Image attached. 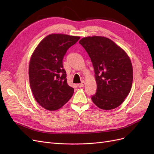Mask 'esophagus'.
<instances>
[{
  "mask_svg": "<svg viewBox=\"0 0 154 154\" xmlns=\"http://www.w3.org/2000/svg\"><path fill=\"white\" fill-rule=\"evenodd\" d=\"M84 85H85V82H82L81 83H80V84L78 85L79 87H83Z\"/></svg>",
  "mask_w": 154,
  "mask_h": 154,
  "instance_id": "34e87169",
  "label": "esophagus"
}]
</instances>
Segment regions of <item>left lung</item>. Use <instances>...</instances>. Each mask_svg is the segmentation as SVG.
Wrapping results in <instances>:
<instances>
[{
  "mask_svg": "<svg viewBox=\"0 0 154 154\" xmlns=\"http://www.w3.org/2000/svg\"><path fill=\"white\" fill-rule=\"evenodd\" d=\"M91 58L97 83L92 101L100 109H114L124 101L131 89L133 69L124 50L110 39L88 36L79 42Z\"/></svg>",
  "mask_w": 154,
  "mask_h": 154,
  "instance_id": "left-lung-1",
  "label": "left lung"
}]
</instances>
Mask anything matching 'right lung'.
Listing matches in <instances>:
<instances>
[{
  "label": "right lung",
  "instance_id": "1",
  "mask_svg": "<svg viewBox=\"0 0 154 154\" xmlns=\"http://www.w3.org/2000/svg\"><path fill=\"white\" fill-rule=\"evenodd\" d=\"M80 38L63 34L46 36L32 53L29 66L31 91L44 109L55 110L71 98L74 88L67 82L63 58L67 51Z\"/></svg>",
  "mask_w": 154,
  "mask_h": 154
}]
</instances>
